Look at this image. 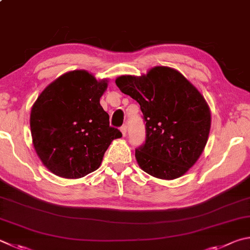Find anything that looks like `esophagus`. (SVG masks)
I'll return each instance as SVG.
<instances>
[{
	"instance_id": "esophagus-1",
	"label": "esophagus",
	"mask_w": 250,
	"mask_h": 250,
	"mask_svg": "<svg viewBox=\"0 0 250 250\" xmlns=\"http://www.w3.org/2000/svg\"><path fill=\"white\" fill-rule=\"evenodd\" d=\"M120 130H121V132H122V135H124V137H125V134H126V125H124L120 128Z\"/></svg>"
}]
</instances>
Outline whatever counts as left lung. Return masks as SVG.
Returning a JSON list of instances; mask_svg holds the SVG:
<instances>
[{"label": "left lung", "instance_id": "obj_1", "mask_svg": "<svg viewBox=\"0 0 250 250\" xmlns=\"http://www.w3.org/2000/svg\"><path fill=\"white\" fill-rule=\"evenodd\" d=\"M116 84L139 103L145 122V142L135 158L145 172L175 179L194 165L206 146L211 112L199 90L167 66H155L146 75H122Z\"/></svg>", "mask_w": 250, "mask_h": 250}]
</instances>
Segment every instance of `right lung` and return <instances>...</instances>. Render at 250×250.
Instances as JSON below:
<instances>
[{
	"label": "right lung",
	"instance_id": "add662e5",
	"mask_svg": "<svg viewBox=\"0 0 250 250\" xmlns=\"http://www.w3.org/2000/svg\"><path fill=\"white\" fill-rule=\"evenodd\" d=\"M106 88V80L72 71L52 82L34 104V147L54 175L72 179L95 171L112 140L122 137L99 104Z\"/></svg>",
	"mask_w": 250,
	"mask_h": 250
}]
</instances>
